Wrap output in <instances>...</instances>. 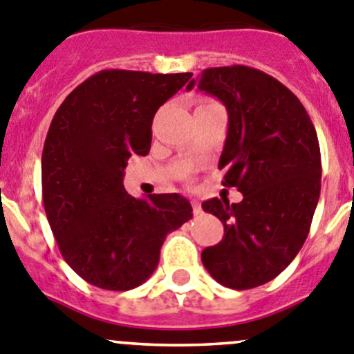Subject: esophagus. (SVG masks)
<instances>
[{"label": "esophagus", "mask_w": 354, "mask_h": 354, "mask_svg": "<svg viewBox=\"0 0 354 354\" xmlns=\"http://www.w3.org/2000/svg\"><path fill=\"white\" fill-rule=\"evenodd\" d=\"M192 207H194V214H196V216H197V214L203 213V207H201V203H199V201L194 199V201H192Z\"/></svg>", "instance_id": "obj_1"}]
</instances>
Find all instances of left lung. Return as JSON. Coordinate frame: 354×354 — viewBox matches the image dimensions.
Masks as SVG:
<instances>
[{
  "label": "left lung",
  "mask_w": 354,
  "mask_h": 354,
  "mask_svg": "<svg viewBox=\"0 0 354 354\" xmlns=\"http://www.w3.org/2000/svg\"><path fill=\"white\" fill-rule=\"evenodd\" d=\"M194 87L227 108L218 167L225 169L223 187L243 194L237 204L216 197L203 203L225 234L201 259L220 285L255 288L290 266L309 234L322 190L318 136L299 97L260 69H204L187 91Z\"/></svg>",
  "instance_id": "8db88e82"
}]
</instances>
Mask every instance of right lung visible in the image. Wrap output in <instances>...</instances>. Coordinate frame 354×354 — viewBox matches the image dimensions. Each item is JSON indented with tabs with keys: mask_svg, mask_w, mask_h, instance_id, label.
<instances>
[{
	"mask_svg": "<svg viewBox=\"0 0 354 354\" xmlns=\"http://www.w3.org/2000/svg\"><path fill=\"white\" fill-rule=\"evenodd\" d=\"M192 73L104 69L52 118L41 155L43 206L62 259L82 279L125 292L157 269L166 236L192 218L178 194L136 199L124 188L131 155H147L151 122Z\"/></svg>",
	"mask_w": 354,
	"mask_h": 354,
	"instance_id": "obj_1",
	"label": "right lung"
}]
</instances>
